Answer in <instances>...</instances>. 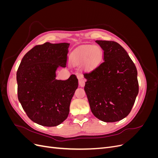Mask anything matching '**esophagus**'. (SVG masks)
Returning a JSON list of instances; mask_svg holds the SVG:
<instances>
[{
	"label": "esophagus",
	"instance_id": "1",
	"mask_svg": "<svg viewBox=\"0 0 158 158\" xmlns=\"http://www.w3.org/2000/svg\"><path fill=\"white\" fill-rule=\"evenodd\" d=\"M77 78H78V81H79V85H80V86L84 87V85H85V78L83 77V76H82V74H78Z\"/></svg>",
	"mask_w": 158,
	"mask_h": 158
}]
</instances>
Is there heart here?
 Here are the masks:
<instances>
[{
  "instance_id": "b5f03b06",
  "label": "heart",
  "mask_w": 158,
  "mask_h": 158,
  "mask_svg": "<svg viewBox=\"0 0 158 158\" xmlns=\"http://www.w3.org/2000/svg\"><path fill=\"white\" fill-rule=\"evenodd\" d=\"M103 51L98 46L86 45L76 49L70 56V63L73 65H80L85 61L88 69H93L101 61Z\"/></svg>"
}]
</instances>
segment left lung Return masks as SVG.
Returning a JSON list of instances; mask_svg holds the SVG:
<instances>
[{
  "label": "left lung",
  "mask_w": 158,
  "mask_h": 158,
  "mask_svg": "<svg viewBox=\"0 0 158 158\" xmlns=\"http://www.w3.org/2000/svg\"><path fill=\"white\" fill-rule=\"evenodd\" d=\"M103 50V62L84 73V90L94 115L113 123L130 113L138 94L137 70L127 52L113 41H95Z\"/></svg>",
  "instance_id": "8db88e82"
}]
</instances>
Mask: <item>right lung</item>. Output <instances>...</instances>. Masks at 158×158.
Returning <instances> with one entry per match:
<instances>
[{"label": "right lung", "instance_id": "right-lung-1", "mask_svg": "<svg viewBox=\"0 0 158 158\" xmlns=\"http://www.w3.org/2000/svg\"><path fill=\"white\" fill-rule=\"evenodd\" d=\"M70 44L45 43L23 57L16 73L18 98L27 117L45 127L60 125L68 117L78 80L72 74L66 80L56 79L59 66L66 67Z\"/></svg>", "mask_w": 158, "mask_h": 158}]
</instances>
